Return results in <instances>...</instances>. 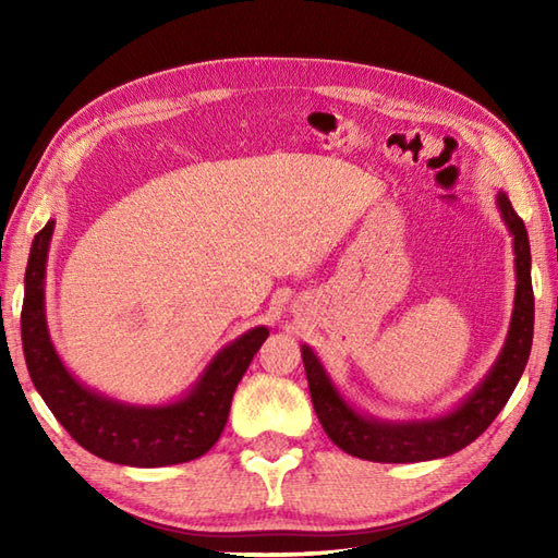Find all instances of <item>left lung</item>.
I'll return each instance as SVG.
<instances>
[{
  "mask_svg": "<svg viewBox=\"0 0 558 558\" xmlns=\"http://www.w3.org/2000/svg\"><path fill=\"white\" fill-rule=\"evenodd\" d=\"M496 201H499L506 225L511 228L515 246L518 286L511 330H508L506 348L489 376L458 410L441 420L412 424H384L366 420L340 400L336 388L328 381L324 366L318 364L316 354L310 348H302L316 417L330 441L345 453L374 462H420L450 456L475 441L511 398L530 357L532 326H535V294H532L530 242L523 218L518 216L506 194H499Z\"/></svg>",
  "mask_w": 558,
  "mask_h": 558,
  "instance_id": "obj_1",
  "label": "left lung"
}]
</instances>
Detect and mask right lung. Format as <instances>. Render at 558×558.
I'll return each mask as SVG.
<instances>
[{"label": "right lung", "instance_id": "add662e5", "mask_svg": "<svg viewBox=\"0 0 558 558\" xmlns=\"http://www.w3.org/2000/svg\"><path fill=\"white\" fill-rule=\"evenodd\" d=\"M54 220L35 234L21 310L23 354L35 388L78 446L102 460L134 468H162L204 456L220 438L232 396L268 328H252L210 362L184 400L165 408H129L76 384L59 362L45 326V260Z\"/></svg>", "mask_w": 558, "mask_h": 558}]
</instances>
